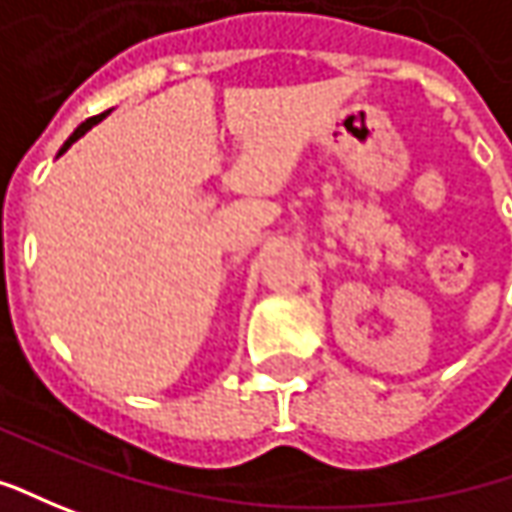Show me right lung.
<instances>
[{
	"instance_id": "add662e5",
	"label": "right lung",
	"mask_w": 512,
	"mask_h": 512,
	"mask_svg": "<svg viewBox=\"0 0 512 512\" xmlns=\"http://www.w3.org/2000/svg\"><path fill=\"white\" fill-rule=\"evenodd\" d=\"M107 113H110V110H107ZM107 113H101V115H93V118H87V121H84V124H81L79 130H76V133L70 135V138H67V141H64L62 152L70 150V147H73V144H76V141H79L81 135L87 133V130H93V127H96V124H98V121H101V118H107ZM62 152H59V155H62Z\"/></svg>"
}]
</instances>
